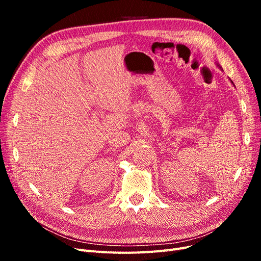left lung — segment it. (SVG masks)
I'll use <instances>...</instances> for the list:
<instances>
[{"instance_id": "left-lung-1", "label": "left lung", "mask_w": 261, "mask_h": 261, "mask_svg": "<svg viewBox=\"0 0 261 261\" xmlns=\"http://www.w3.org/2000/svg\"><path fill=\"white\" fill-rule=\"evenodd\" d=\"M231 83H232V84H233V82H232V81H231Z\"/></svg>"}]
</instances>
